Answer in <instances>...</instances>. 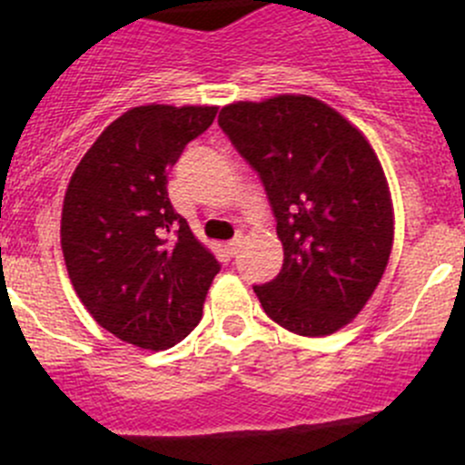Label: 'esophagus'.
<instances>
[{
  "instance_id": "obj_1",
  "label": "esophagus",
  "mask_w": 465,
  "mask_h": 465,
  "mask_svg": "<svg viewBox=\"0 0 465 465\" xmlns=\"http://www.w3.org/2000/svg\"><path fill=\"white\" fill-rule=\"evenodd\" d=\"M242 243H243V239L242 237H234L232 242H228L226 243V251H228V255L231 257H234L239 252V248H242Z\"/></svg>"
}]
</instances>
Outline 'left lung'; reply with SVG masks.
<instances>
[{"label": "left lung", "mask_w": 465, "mask_h": 465, "mask_svg": "<svg viewBox=\"0 0 465 465\" xmlns=\"http://www.w3.org/2000/svg\"><path fill=\"white\" fill-rule=\"evenodd\" d=\"M219 127L260 174L284 248L280 275L252 286L262 309L298 336L347 327L374 295L394 243V205L365 134L322 100H239Z\"/></svg>", "instance_id": "1"}]
</instances>
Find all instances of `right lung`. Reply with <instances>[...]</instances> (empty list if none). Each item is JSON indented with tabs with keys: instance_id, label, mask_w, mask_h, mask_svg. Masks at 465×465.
<instances>
[{
	"instance_id": "1",
	"label": "right lung",
	"mask_w": 465,
	"mask_h": 465,
	"mask_svg": "<svg viewBox=\"0 0 465 465\" xmlns=\"http://www.w3.org/2000/svg\"><path fill=\"white\" fill-rule=\"evenodd\" d=\"M217 116L205 104H143L89 147L64 194L60 242L91 318L141 349L174 347L199 324L219 262L172 208L167 172Z\"/></svg>"
}]
</instances>
